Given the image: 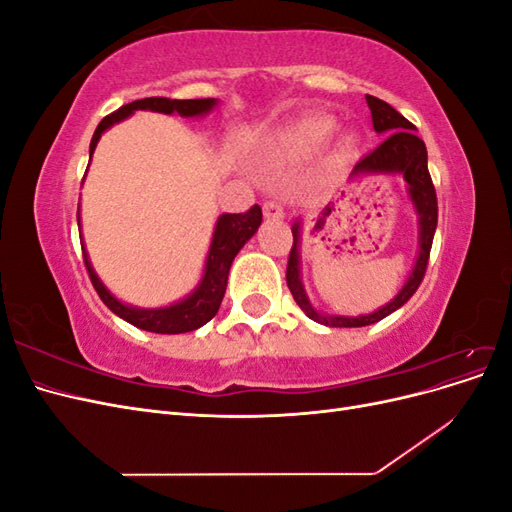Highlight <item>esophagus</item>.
Returning a JSON list of instances; mask_svg holds the SVG:
<instances>
[{"label":"esophagus","mask_w":512,"mask_h":512,"mask_svg":"<svg viewBox=\"0 0 512 512\" xmlns=\"http://www.w3.org/2000/svg\"><path fill=\"white\" fill-rule=\"evenodd\" d=\"M262 213H265L267 220H284V209L277 205V203H265L262 205Z\"/></svg>","instance_id":"34e87169"}]
</instances>
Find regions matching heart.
Returning a JSON list of instances; mask_svg holds the SVG:
<instances>
[{
  "label": "heart",
  "instance_id": "b5f03b06",
  "mask_svg": "<svg viewBox=\"0 0 512 512\" xmlns=\"http://www.w3.org/2000/svg\"><path fill=\"white\" fill-rule=\"evenodd\" d=\"M333 132V121L327 117H305L297 123H292L286 130H282L277 136L265 145L262 158L277 156V153H292V156H307V153L318 151L324 143H327L329 134ZM356 156V141L354 136H342L335 143L333 160L344 164L350 162Z\"/></svg>",
  "mask_w": 512,
  "mask_h": 512
}]
</instances>
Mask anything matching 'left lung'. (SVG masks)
Segmentation results:
<instances>
[{"label":"left lung","instance_id":"8db88e82","mask_svg":"<svg viewBox=\"0 0 512 512\" xmlns=\"http://www.w3.org/2000/svg\"><path fill=\"white\" fill-rule=\"evenodd\" d=\"M367 106L371 111V123H374V130L384 136V141L380 147L365 156L359 164L352 168L350 179L363 177V175H401L404 181L408 183V196L410 203L416 211V222H418V256L412 267V273L408 275V280L395 297L382 305L380 309L371 314H361V316H331V314H322L309 301L307 292L301 282V256H299V239H301V222L297 220L292 226V250L288 256V269H286V282L292 292L294 301L303 309L307 318H312L314 322L324 324V327H339V329H350V327H367V324H374L389 314H393L395 309H399L404 303L410 301L416 288L421 286L425 269H427V260L431 252V243H433V232H436L438 226V198H436V188H433L429 170H427V147L414 134L412 123L397 113L391 104H386L380 98L374 96H365Z\"/></svg>","mask_w":512,"mask_h":512}]
</instances>
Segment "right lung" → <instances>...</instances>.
<instances>
[{
  "instance_id": "1",
  "label": "right lung",
  "mask_w": 512,
  "mask_h": 512,
  "mask_svg": "<svg viewBox=\"0 0 512 512\" xmlns=\"http://www.w3.org/2000/svg\"><path fill=\"white\" fill-rule=\"evenodd\" d=\"M215 104H218V100L215 98H200V100L143 98V100H134L126 106L117 108L115 113L106 115L98 123L94 138H91V145H89V162H91V156H94L100 136L108 128L115 126V123L130 117L134 111H153V113H164V115L179 113L181 117H203L209 111H213ZM76 220L81 222V215H76ZM260 222H262V209L258 205H254L250 211H245V213H222L218 222H215L213 239H211L207 260H205V271H203V277H200L198 286L185 299H181L173 305H166V307H134V305L119 301L115 294L102 284L98 273L94 271V267H91V260H89V254H87L85 243H83L85 267L89 271L91 284H94L104 305L119 318L134 324L136 329L162 333V335H177V333L196 331L203 327V324H207L215 314H218L220 303H222L224 292H226L228 271H230L232 260H235L241 247L256 235Z\"/></svg>"
}]
</instances>
